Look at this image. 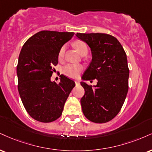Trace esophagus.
I'll list each match as a JSON object with an SVG mask.
<instances>
[{
    "label": "esophagus",
    "instance_id": "34e87169",
    "mask_svg": "<svg viewBox=\"0 0 152 152\" xmlns=\"http://www.w3.org/2000/svg\"><path fill=\"white\" fill-rule=\"evenodd\" d=\"M75 83H76V85H79V84H80V81H78V80H76V81H75Z\"/></svg>",
    "mask_w": 152,
    "mask_h": 152
}]
</instances>
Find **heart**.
Here are the masks:
<instances>
[{"label":"heart","mask_w":152,"mask_h":152,"mask_svg":"<svg viewBox=\"0 0 152 152\" xmlns=\"http://www.w3.org/2000/svg\"><path fill=\"white\" fill-rule=\"evenodd\" d=\"M74 46L76 47V49H77L81 55L84 54V53L88 52V47L87 45L83 42H76L74 43ZM66 49V46L63 45L61 47V49L58 51V58H61L64 56ZM83 70V66L81 65H76V64H68L65 65L64 66L62 69V71L64 74L66 76H69L71 78H76L78 77V75L81 72V71Z\"/></svg>","instance_id":"b5f03b06"}]
</instances>
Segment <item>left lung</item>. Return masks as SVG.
<instances>
[{"label":"left lung","mask_w":152,"mask_h":152,"mask_svg":"<svg viewBox=\"0 0 152 152\" xmlns=\"http://www.w3.org/2000/svg\"><path fill=\"white\" fill-rule=\"evenodd\" d=\"M76 36L88 45L92 54L83 79L98 80L94 87L81 83L85 90L81 99L82 110L91 122H109L120 111L128 91L126 53L120 42L110 34L76 33Z\"/></svg>","instance_id":"1"}]
</instances>
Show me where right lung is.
<instances>
[{
    "label": "right lung",
    "instance_id": "add662e5",
    "mask_svg": "<svg viewBox=\"0 0 152 152\" xmlns=\"http://www.w3.org/2000/svg\"><path fill=\"white\" fill-rule=\"evenodd\" d=\"M74 35V32L40 31L21 49L17 66L18 91L27 112L37 121L57 120L75 86L74 81L63 75L58 83L51 81L58 51Z\"/></svg>",
    "mask_w": 152,
    "mask_h": 152
}]
</instances>
